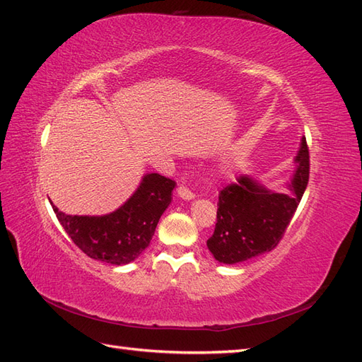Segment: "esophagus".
Here are the masks:
<instances>
[{
  "label": "esophagus",
  "mask_w": 362,
  "mask_h": 362,
  "mask_svg": "<svg viewBox=\"0 0 362 362\" xmlns=\"http://www.w3.org/2000/svg\"><path fill=\"white\" fill-rule=\"evenodd\" d=\"M177 196H179L180 199H183V200H192V199H196L194 192H191L187 187H179V188H177Z\"/></svg>",
  "instance_id": "34e87169"
}]
</instances>
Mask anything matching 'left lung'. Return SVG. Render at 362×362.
Instances as JSON below:
<instances>
[{"label": "left lung", "instance_id": "left-lung-1", "mask_svg": "<svg viewBox=\"0 0 362 362\" xmlns=\"http://www.w3.org/2000/svg\"><path fill=\"white\" fill-rule=\"evenodd\" d=\"M295 163L285 192L268 189L251 175H240L238 183L221 191L214 234L206 240L216 260L226 265L245 262L279 243L308 183L305 137L300 139Z\"/></svg>", "mask_w": 362, "mask_h": 362}]
</instances>
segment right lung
<instances>
[{
    "label": "right lung",
    "instance_id": "right-lung-1",
    "mask_svg": "<svg viewBox=\"0 0 362 362\" xmlns=\"http://www.w3.org/2000/svg\"><path fill=\"white\" fill-rule=\"evenodd\" d=\"M175 182L148 173L134 194L115 211L103 216H71L50 202L75 245L89 257L111 265H126L148 248L156 226L173 200Z\"/></svg>",
    "mask_w": 362,
    "mask_h": 362
}]
</instances>
